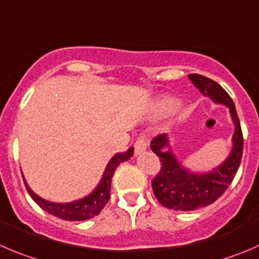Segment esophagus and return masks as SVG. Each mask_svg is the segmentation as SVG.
Returning <instances> with one entry per match:
<instances>
[{
	"instance_id": "34e87169",
	"label": "esophagus",
	"mask_w": 259,
	"mask_h": 259,
	"mask_svg": "<svg viewBox=\"0 0 259 259\" xmlns=\"http://www.w3.org/2000/svg\"><path fill=\"white\" fill-rule=\"evenodd\" d=\"M147 147H148L147 139H145L144 137L138 138V140H137V142H135V145H134L135 154H137V155L142 154L143 152H145V150H147Z\"/></svg>"
}]
</instances>
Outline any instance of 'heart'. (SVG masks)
Instances as JSON below:
<instances>
[{
    "label": "heart",
    "mask_w": 259,
    "mask_h": 259,
    "mask_svg": "<svg viewBox=\"0 0 259 259\" xmlns=\"http://www.w3.org/2000/svg\"><path fill=\"white\" fill-rule=\"evenodd\" d=\"M160 105H162L163 110H165V111H170V110L176 109V107L178 106V101L176 99H172V97H167V99L163 100Z\"/></svg>",
    "instance_id": "obj_1"
}]
</instances>
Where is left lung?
I'll use <instances>...</instances> for the list:
<instances>
[{
	"mask_svg": "<svg viewBox=\"0 0 259 259\" xmlns=\"http://www.w3.org/2000/svg\"><path fill=\"white\" fill-rule=\"evenodd\" d=\"M192 84L214 104L224 105L234 124L232 149L228 157L207 172H195L185 167L173 152L169 137L159 135L152 140L153 152L159 157L162 168L152 187L158 201L167 209L192 211L217 201L232 183L243 153V134L233 100L220 84L201 74H188Z\"/></svg>",
	"mask_w": 259,
	"mask_h": 259,
	"instance_id": "8db88e82",
	"label": "left lung"
}]
</instances>
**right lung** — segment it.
Segmentation results:
<instances>
[{
  "instance_id": "right-lung-1",
  "label": "right lung",
  "mask_w": 259,
  "mask_h": 259,
  "mask_svg": "<svg viewBox=\"0 0 259 259\" xmlns=\"http://www.w3.org/2000/svg\"><path fill=\"white\" fill-rule=\"evenodd\" d=\"M133 154H134V148H129L125 153H116L107 163L104 175L95 190L90 192L87 196L71 202H53L42 199L30 188L24 176L22 177H24V182L29 195L42 210L49 212L50 215L59 218V219L69 220V222H82V220L96 217L104 209L110 199V188H111V180L115 169L120 163L129 160Z\"/></svg>"
}]
</instances>
